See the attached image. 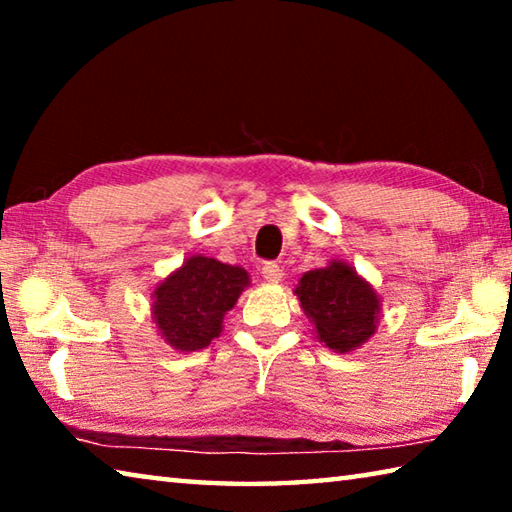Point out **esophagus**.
Here are the masks:
<instances>
[{"instance_id":"obj_1","label":"esophagus","mask_w":512,"mask_h":512,"mask_svg":"<svg viewBox=\"0 0 512 512\" xmlns=\"http://www.w3.org/2000/svg\"><path fill=\"white\" fill-rule=\"evenodd\" d=\"M262 275H264V280L266 282H273V284H277L284 277V271H282V266L280 264H275V262H268V264H264L262 266Z\"/></svg>"}]
</instances>
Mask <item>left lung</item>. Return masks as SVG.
I'll return each instance as SVG.
<instances>
[{
    "label": "left lung",
    "instance_id": "obj_1",
    "mask_svg": "<svg viewBox=\"0 0 512 512\" xmlns=\"http://www.w3.org/2000/svg\"><path fill=\"white\" fill-rule=\"evenodd\" d=\"M293 293L314 325L316 339L332 352L359 350L377 332L379 293L348 262L332 259L323 268L307 271Z\"/></svg>",
    "mask_w": 512,
    "mask_h": 512
}]
</instances>
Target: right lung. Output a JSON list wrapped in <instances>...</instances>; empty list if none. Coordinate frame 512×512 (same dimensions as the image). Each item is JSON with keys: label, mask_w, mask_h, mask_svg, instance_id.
Here are the masks:
<instances>
[{"label": "right lung", "mask_w": 512, "mask_h": 512, "mask_svg": "<svg viewBox=\"0 0 512 512\" xmlns=\"http://www.w3.org/2000/svg\"><path fill=\"white\" fill-rule=\"evenodd\" d=\"M250 287L246 268L192 255L151 291V318L160 339L178 352H196L219 339L223 316Z\"/></svg>", "instance_id": "right-lung-1"}]
</instances>
